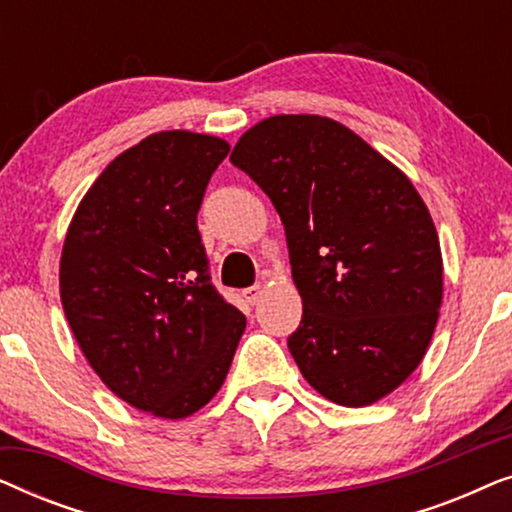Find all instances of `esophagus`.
<instances>
[{
	"instance_id": "1",
	"label": "esophagus",
	"mask_w": 512,
	"mask_h": 512,
	"mask_svg": "<svg viewBox=\"0 0 512 512\" xmlns=\"http://www.w3.org/2000/svg\"><path fill=\"white\" fill-rule=\"evenodd\" d=\"M261 293H263V286L261 284H256V286H249V289H244L242 291V298L247 300L249 305H254L258 298H261Z\"/></svg>"
}]
</instances>
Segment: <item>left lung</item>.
Masks as SVG:
<instances>
[{
  "label": "left lung",
  "instance_id": "8db88e82",
  "mask_svg": "<svg viewBox=\"0 0 512 512\" xmlns=\"http://www.w3.org/2000/svg\"><path fill=\"white\" fill-rule=\"evenodd\" d=\"M230 163L284 223L303 298L289 352L305 380L347 408L401 387L443 303L438 233L412 181L356 132L312 114L256 123Z\"/></svg>",
  "mask_w": 512,
  "mask_h": 512
}]
</instances>
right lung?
Instances as JSON below:
<instances>
[{
    "instance_id": "1",
    "label": "right lung",
    "mask_w": 512,
    "mask_h": 512,
    "mask_svg": "<svg viewBox=\"0 0 512 512\" xmlns=\"http://www.w3.org/2000/svg\"><path fill=\"white\" fill-rule=\"evenodd\" d=\"M226 139L167 130L111 160L69 223L60 298L90 368L132 408L198 412L247 319L209 279L198 209Z\"/></svg>"
}]
</instances>
